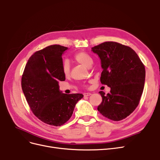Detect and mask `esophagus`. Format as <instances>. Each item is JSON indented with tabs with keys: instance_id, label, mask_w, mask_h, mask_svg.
<instances>
[{
	"instance_id": "34e87169",
	"label": "esophagus",
	"mask_w": 160,
	"mask_h": 160,
	"mask_svg": "<svg viewBox=\"0 0 160 160\" xmlns=\"http://www.w3.org/2000/svg\"><path fill=\"white\" fill-rule=\"evenodd\" d=\"M83 95H84V96H89L91 95V93H84Z\"/></svg>"
}]
</instances>
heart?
I'll list each match as a JSON object with an SVG mask.
<instances>
[{"instance_id": "obj_1", "label": "heart", "mask_w": 160, "mask_h": 160, "mask_svg": "<svg viewBox=\"0 0 160 160\" xmlns=\"http://www.w3.org/2000/svg\"><path fill=\"white\" fill-rule=\"evenodd\" d=\"M74 59L77 62H79V64L83 65L86 67H91L92 64H93V59L91 57V56L88 54V53L85 52H79L76 53L74 56ZM62 73H63L65 76H68L70 73V65L69 62L65 61L63 62L62 63Z\"/></svg>"}]
</instances>
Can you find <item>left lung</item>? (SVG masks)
<instances>
[{
	"label": "left lung",
	"mask_w": 160,
	"mask_h": 160,
	"mask_svg": "<svg viewBox=\"0 0 160 160\" xmlns=\"http://www.w3.org/2000/svg\"><path fill=\"white\" fill-rule=\"evenodd\" d=\"M98 55L103 71L101 82L111 88L102 97L98 109L104 117L113 121L127 118L138 107L142 95L146 69L132 48L116 42H105L91 48Z\"/></svg>",
	"instance_id": "1"
}]
</instances>
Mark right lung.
Wrapping results in <instances>:
<instances>
[{
    "mask_svg": "<svg viewBox=\"0 0 160 160\" xmlns=\"http://www.w3.org/2000/svg\"><path fill=\"white\" fill-rule=\"evenodd\" d=\"M68 48L59 45L47 47L29 58L24 70L21 86L27 103L41 121L61 126L72 116L81 93L65 94L59 89V81L65 80L62 59Z\"/></svg>",
    "mask_w": 160,
    "mask_h": 160,
    "instance_id": "right-lung-1",
    "label": "right lung"
}]
</instances>
